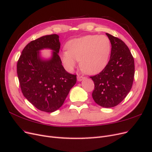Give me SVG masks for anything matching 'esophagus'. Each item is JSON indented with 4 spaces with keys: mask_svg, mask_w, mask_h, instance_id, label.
Returning a JSON list of instances; mask_svg holds the SVG:
<instances>
[{
    "mask_svg": "<svg viewBox=\"0 0 152 152\" xmlns=\"http://www.w3.org/2000/svg\"><path fill=\"white\" fill-rule=\"evenodd\" d=\"M86 79L85 77H82V76H77V80L79 82H80L82 80H83L84 79Z\"/></svg>",
    "mask_w": 152,
    "mask_h": 152,
    "instance_id": "obj_1",
    "label": "esophagus"
}]
</instances>
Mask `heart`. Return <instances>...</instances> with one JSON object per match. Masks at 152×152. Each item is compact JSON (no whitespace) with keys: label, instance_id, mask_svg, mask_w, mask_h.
Returning <instances> with one entry per match:
<instances>
[{"label":"heart","instance_id":"obj_1","mask_svg":"<svg viewBox=\"0 0 152 152\" xmlns=\"http://www.w3.org/2000/svg\"><path fill=\"white\" fill-rule=\"evenodd\" d=\"M66 48L67 50L61 53V59L67 70L72 72L78 61L85 73L96 75L107 66L112 44L106 35H87L68 41Z\"/></svg>","mask_w":152,"mask_h":152}]
</instances>
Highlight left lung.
Returning <instances> with one entry per match:
<instances>
[{"label":"left lung","mask_w":152,"mask_h":152,"mask_svg":"<svg viewBox=\"0 0 152 152\" xmlns=\"http://www.w3.org/2000/svg\"><path fill=\"white\" fill-rule=\"evenodd\" d=\"M112 50L107 66L99 74L91 78L94 81L92 94L96 103L104 108L115 107L129 93L134 76V61L129 49L122 40L106 34Z\"/></svg>","instance_id":"left-lung-1"}]
</instances>
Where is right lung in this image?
I'll list each match as a JSON object with an SVG mask.
<instances>
[{"instance_id":"right-lung-1","label":"right lung","mask_w":152,"mask_h":152,"mask_svg":"<svg viewBox=\"0 0 152 152\" xmlns=\"http://www.w3.org/2000/svg\"><path fill=\"white\" fill-rule=\"evenodd\" d=\"M59 35H45L31 41L23 50L17 63V73L23 94L35 107L51 113L63 105L77 82L68 73L58 53ZM50 49L52 56L43 58L40 50Z\"/></svg>"}]
</instances>
